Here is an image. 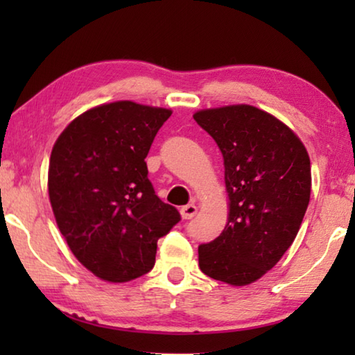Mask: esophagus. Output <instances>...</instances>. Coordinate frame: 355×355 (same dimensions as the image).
<instances>
[{
    "mask_svg": "<svg viewBox=\"0 0 355 355\" xmlns=\"http://www.w3.org/2000/svg\"><path fill=\"white\" fill-rule=\"evenodd\" d=\"M180 214H182L183 219H192L197 214V207L196 205H186L180 209Z\"/></svg>",
    "mask_w": 355,
    "mask_h": 355,
    "instance_id": "obj_1",
    "label": "esophagus"
}]
</instances>
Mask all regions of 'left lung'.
I'll return each instance as SVG.
<instances>
[{"mask_svg": "<svg viewBox=\"0 0 355 355\" xmlns=\"http://www.w3.org/2000/svg\"><path fill=\"white\" fill-rule=\"evenodd\" d=\"M194 120L218 144L225 167L228 222L199 245L203 274L233 286L272 269L296 238L311 191L304 144L271 114L250 105L202 110Z\"/></svg>", "mask_w": 355, "mask_h": 355, "instance_id": "obj_1", "label": "left lung"}]
</instances>
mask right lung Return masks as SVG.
Returning a JSON list of instances; mask_svg holds the SVG:
<instances>
[{"instance_id": "1", "label": "right lung", "mask_w": 355, "mask_h": 355, "mask_svg": "<svg viewBox=\"0 0 355 355\" xmlns=\"http://www.w3.org/2000/svg\"><path fill=\"white\" fill-rule=\"evenodd\" d=\"M171 114L127 100L101 105L70 122L51 150L48 194L56 224L78 261L101 280L147 274L158 239L182 219L155 194L146 163Z\"/></svg>"}]
</instances>
